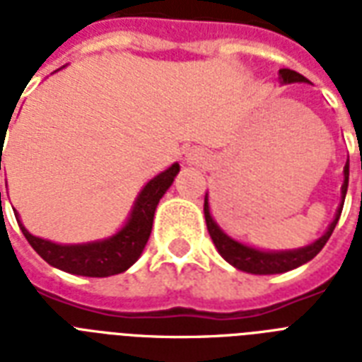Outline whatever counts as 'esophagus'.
I'll return each mask as SVG.
<instances>
[{
  "instance_id": "34e87169",
  "label": "esophagus",
  "mask_w": 362,
  "mask_h": 362,
  "mask_svg": "<svg viewBox=\"0 0 362 362\" xmlns=\"http://www.w3.org/2000/svg\"><path fill=\"white\" fill-rule=\"evenodd\" d=\"M180 161L184 165H197V163H203L204 161V152L201 148H186L184 152L180 153Z\"/></svg>"
}]
</instances>
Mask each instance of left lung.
<instances>
[{"instance_id":"obj_1","label":"left lung","mask_w":362,"mask_h":362,"mask_svg":"<svg viewBox=\"0 0 362 362\" xmlns=\"http://www.w3.org/2000/svg\"><path fill=\"white\" fill-rule=\"evenodd\" d=\"M280 81L284 84H291V82H308L306 76H303L297 71L291 69H280ZM349 182V163L344 167V184H342V203L338 206V212L334 216V220L325 231V235H321L320 238L308 246L298 247V250H287V252H261L255 247H250L246 244L233 240L231 237H227L226 233L221 231L218 223L212 220L209 206V195H204V220H206V227H209L210 238L214 242L216 250L220 252V255L226 259L227 263H231L235 269L250 272V274H281L287 270H293L300 267V264L308 263L323 250L327 240L331 238L334 227H337L340 214H342L344 199H346V192H348Z\"/></svg>"}]
</instances>
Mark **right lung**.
<instances>
[{
    "label": "right lung",
    "instance_id": "add662e5",
    "mask_svg": "<svg viewBox=\"0 0 362 362\" xmlns=\"http://www.w3.org/2000/svg\"><path fill=\"white\" fill-rule=\"evenodd\" d=\"M178 170H180V165L173 163L169 169L159 173L156 178L148 182L146 186L142 187V192L139 193L135 204H133L127 223L116 235H112L110 238H105V240L88 242V244H65V246L64 244H56V242L33 237L20 223L18 214L14 216H16L20 229L24 233L25 240L30 242L31 247L48 264H52V267L64 270V272H69V274L92 276V278L120 274L141 257L142 250L146 246L150 233H152L156 206H158L159 199L163 197L165 192L170 187L175 176L178 175Z\"/></svg>",
    "mask_w": 362,
    "mask_h": 362
}]
</instances>
